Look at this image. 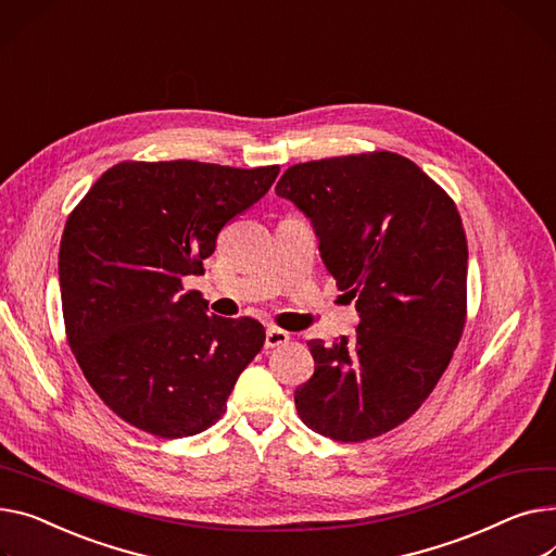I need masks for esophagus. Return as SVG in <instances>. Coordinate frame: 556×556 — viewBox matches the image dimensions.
<instances>
[{
  "instance_id": "obj_1",
  "label": "esophagus",
  "mask_w": 556,
  "mask_h": 556,
  "mask_svg": "<svg viewBox=\"0 0 556 556\" xmlns=\"http://www.w3.org/2000/svg\"><path fill=\"white\" fill-rule=\"evenodd\" d=\"M288 340H290L288 332L281 330V328H277V326H270V328L266 330V349L281 346V344H286Z\"/></svg>"
}]
</instances>
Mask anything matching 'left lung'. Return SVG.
<instances>
[{
    "label": "left lung",
    "instance_id": "obj_1",
    "mask_svg": "<svg viewBox=\"0 0 556 556\" xmlns=\"http://www.w3.org/2000/svg\"><path fill=\"white\" fill-rule=\"evenodd\" d=\"M277 197L311 218L326 270L359 313L353 338L311 340L294 391L304 425L340 442L420 409L460 342L467 239L454 201L409 159L376 152L292 165Z\"/></svg>",
    "mask_w": 556,
    "mask_h": 556
}]
</instances>
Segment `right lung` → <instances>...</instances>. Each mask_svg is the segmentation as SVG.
I'll use <instances>...</instances> for the list:
<instances>
[{"mask_svg": "<svg viewBox=\"0 0 556 556\" xmlns=\"http://www.w3.org/2000/svg\"><path fill=\"white\" fill-rule=\"evenodd\" d=\"M277 174V165L127 161L106 169L66 218L58 275L68 346L125 422L185 438L224 416L266 330L250 317L207 315L182 277L203 273L220 228Z\"/></svg>", "mask_w": 556, "mask_h": 556, "instance_id": "1", "label": "right lung"}]
</instances>
